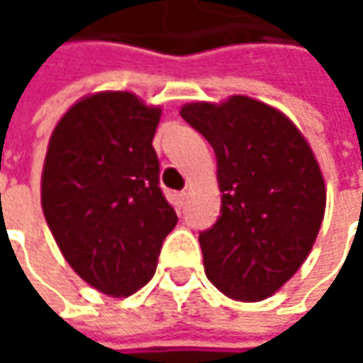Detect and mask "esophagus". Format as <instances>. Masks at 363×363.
<instances>
[{"label":"esophagus","mask_w":363,"mask_h":363,"mask_svg":"<svg viewBox=\"0 0 363 363\" xmlns=\"http://www.w3.org/2000/svg\"><path fill=\"white\" fill-rule=\"evenodd\" d=\"M188 191H179V194H177V203H179V206H182V208H184V206H186V202H188Z\"/></svg>","instance_id":"34e87169"}]
</instances>
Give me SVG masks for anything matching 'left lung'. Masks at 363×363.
Listing matches in <instances>:
<instances>
[{"mask_svg":"<svg viewBox=\"0 0 363 363\" xmlns=\"http://www.w3.org/2000/svg\"><path fill=\"white\" fill-rule=\"evenodd\" d=\"M179 115L212 145L222 206L200 232L210 283L236 301H262L299 271L325 214L323 175L299 129L248 96L191 103Z\"/></svg>","mask_w":363,"mask_h":363,"instance_id":"left-lung-1","label":"left lung"}]
</instances>
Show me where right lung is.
<instances>
[{
	"instance_id": "obj_1",
	"label": "right lung",
	"mask_w": 363,
	"mask_h": 363,
	"mask_svg": "<svg viewBox=\"0 0 363 363\" xmlns=\"http://www.w3.org/2000/svg\"><path fill=\"white\" fill-rule=\"evenodd\" d=\"M157 106L99 92L70 106L50 137L42 210L68 264L113 297L145 286L177 224L151 145Z\"/></svg>"
}]
</instances>
